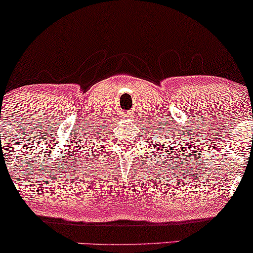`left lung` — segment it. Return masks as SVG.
Returning a JSON list of instances; mask_svg holds the SVG:
<instances>
[{"label": "left lung", "instance_id": "1", "mask_svg": "<svg viewBox=\"0 0 253 253\" xmlns=\"http://www.w3.org/2000/svg\"><path fill=\"white\" fill-rule=\"evenodd\" d=\"M156 134H157V133H156ZM157 136H162V138H164V140H163V139H162V141L159 140V143L162 144V145H159V146L163 147V150L165 151V152L168 153V152H170V150H173V151H171V152L173 153V152H175V150H176L177 153H178V149H179V147H182V144L179 143V141H176V144L179 145V146H173V144H175V143H169V141L167 140V138H165V136L163 135V133H159V135H157ZM171 138H172V136H171ZM165 142H167V144H165ZM170 147H171V149H169ZM164 155H165V153H164ZM182 162H183V159H182Z\"/></svg>", "mask_w": 253, "mask_h": 253}]
</instances>
